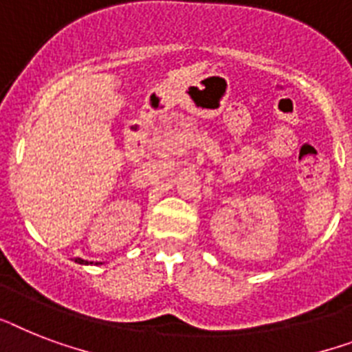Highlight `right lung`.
Returning a JSON list of instances; mask_svg holds the SVG:
<instances>
[{"label": "right lung", "mask_w": 352, "mask_h": 352, "mask_svg": "<svg viewBox=\"0 0 352 352\" xmlns=\"http://www.w3.org/2000/svg\"><path fill=\"white\" fill-rule=\"evenodd\" d=\"M76 262H77V264H85V265L92 264V262H87V260H82V258H76ZM97 264H99V262H97Z\"/></svg>", "instance_id": "1"}]
</instances>
